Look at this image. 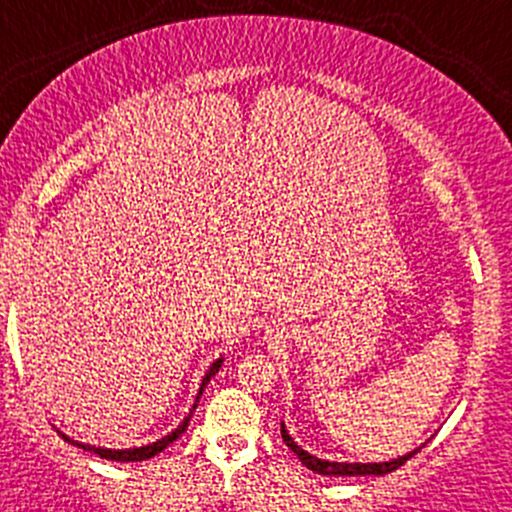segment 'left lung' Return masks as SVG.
Listing matches in <instances>:
<instances>
[{
  "label": "left lung",
  "mask_w": 512,
  "mask_h": 512,
  "mask_svg": "<svg viewBox=\"0 0 512 512\" xmlns=\"http://www.w3.org/2000/svg\"><path fill=\"white\" fill-rule=\"evenodd\" d=\"M280 428H282V440H285V445L297 455V458H300V463L305 465V468H310L312 473H320V475H335V478H357V475H388V473H393V470H398L400 465L408 463V460L413 458L415 453H420V448H423V445H420V448L413 450V453H405V455H400V458L388 460V463H337V460H322V458H317V455L302 450L300 445L292 440V435L287 433L285 423H280Z\"/></svg>",
  "instance_id": "8db88e82"
}]
</instances>
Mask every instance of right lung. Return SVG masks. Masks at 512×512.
<instances>
[{
  "label": "right lung",
  "mask_w": 512,
  "mask_h": 512,
  "mask_svg": "<svg viewBox=\"0 0 512 512\" xmlns=\"http://www.w3.org/2000/svg\"><path fill=\"white\" fill-rule=\"evenodd\" d=\"M222 362H225V357H217V360L212 362V365H210V370L205 372V377H202V382H200V393H197V398H195V405H192V410L197 408V403H200L202 393H205V388H207V382H210V380H212V375H215V372L220 370V365H222ZM192 410H190V415H187V418L182 420V423L177 425L175 430H172V433H167L165 438L155 440V443H147V445H142V448H124V450H114V448H97V445H84V443H79V440H72V438H69V435H64V433H62V438L67 440V443L77 445V448H82V450H89V453L99 455V458H104V460H117V463H137V460L155 458V455H157V453H162V450H165L167 445H170V443H175V440L180 438L182 433H185V430H187V425H190Z\"/></svg>",
  "instance_id": "add662e5"
}]
</instances>
